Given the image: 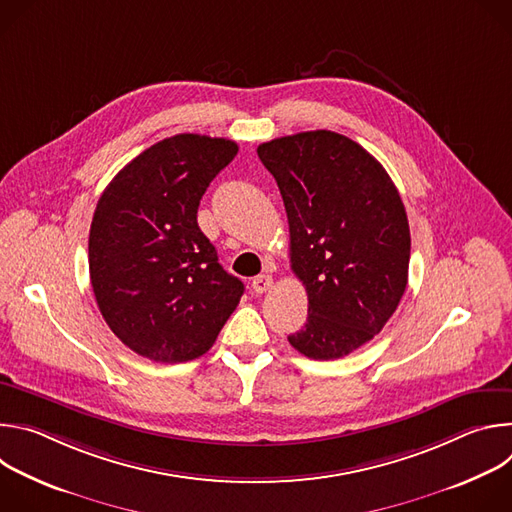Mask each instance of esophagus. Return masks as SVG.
Wrapping results in <instances>:
<instances>
[{"label":"esophagus","mask_w":512,"mask_h":512,"mask_svg":"<svg viewBox=\"0 0 512 512\" xmlns=\"http://www.w3.org/2000/svg\"><path fill=\"white\" fill-rule=\"evenodd\" d=\"M253 291L255 294H265V291H269L271 287H273V277L271 275H265V273H261V275H257L255 279H253Z\"/></svg>","instance_id":"1"}]
</instances>
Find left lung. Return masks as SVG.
I'll list each match as a JSON object with an SVG mask.
<instances>
[{"label":"left lung","mask_w":512,"mask_h":512,"mask_svg":"<svg viewBox=\"0 0 512 512\" xmlns=\"http://www.w3.org/2000/svg\"><path fill=\"white\" fill-rule=\"evenodd\" d=\"M289 223V263L308 320L287 336L314 360L350 354L397 310L411 255L401 196L385 168L346 135L318 129L261 143Z\"/></svg>","instance_id":"8db88e82"}]
</instances>
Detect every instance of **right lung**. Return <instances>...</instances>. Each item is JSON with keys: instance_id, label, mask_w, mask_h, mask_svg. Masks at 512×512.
Instances as JSON below:
<instances>
[{"instance_id": "1", "label": "right lung", "mask_w": 512, "mask_h": 512, "mask_svg": "<svg viewBox=\"0 0 512 512\" xmlns=\"http://www.w3.org/2000/svg\"><path fill=\"white\" fill-rule=\"evenodd\" d=\"M239 145L180 133L133 158L101 194L89 233V273L113 334L156 362L202 356L245 285L218 263L198 227L202 194Z\"/></svg>"}]
</instances>
